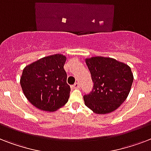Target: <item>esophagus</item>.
<instances>
[{"mask_svg":"<svg viewBox=\"0 0 151 151\" xmlns=\"http://www.w3.org/2000/svg\"><path fill=\"white\" fill-rule=\"evenodd\" d=\"M71 88H72V89H78L80 88V85L78 83H75L74 85L71 86Z\"/></svg>","mask_w":151,"mask_h":151,"instance_id":"obj_1","label":"esophagus"}]
</instances>
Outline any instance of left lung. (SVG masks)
Listing matches in <instances>:
<instances>
[{
	"label": "left lung",
	"instance_id": "obj_1",
	"mask_svg": "<svg viewBox=\"0 0 151 151\" xmlns=\"http://www.w3.org/2000/svg\"><path fill=\"white\" fill-rule=\"evenodd\" d=\"M94 86L84 96L85 106L97 114L117 110L129 96L133 82L130 66L109 57L93 56L85 59Z\"/></svg>",
	"mask_w": 151,
	"mask_h": 151
}]
</instances>
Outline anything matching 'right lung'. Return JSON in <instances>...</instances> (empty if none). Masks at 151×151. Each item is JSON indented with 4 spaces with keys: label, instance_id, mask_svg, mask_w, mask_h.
Returning <instances> with one entry per match:
<instances>
[{
    "label": "right lung",
    "instance_id": "right-lung-1",
    "mask_svg": "<svg viewBox=\"0 0 151 151\" xmlns=\"http://www.w3.org/2000/svg\"><path fill=\"white\" fill-rule=\"evenodd\" d=\"M66 57L62 54L41 58L25 66L20 85L25 96L39 110L56 111L69 99L70 88L66 83L63 66Z\"/></svg>",
    "mask_w": 151,
    "mask_h": 151
}]
</instances>
